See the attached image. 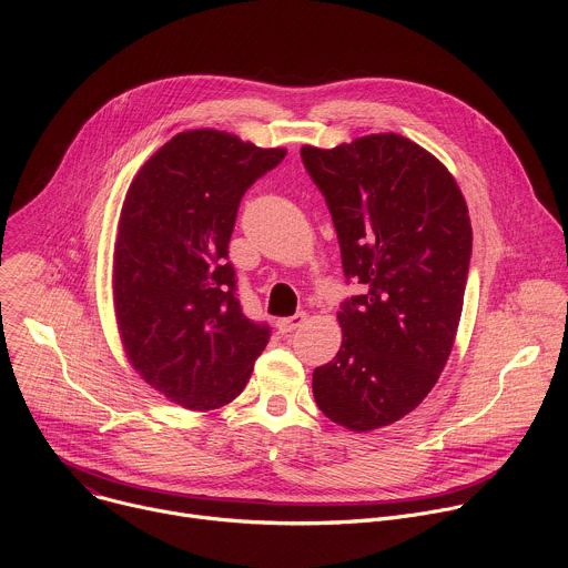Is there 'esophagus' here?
<instances>
[{
    "instance_id": "34e87169",
    "label": "esophagus",
    "mask_w": 568,
    "mask_h": 568,
    "mask_svg": "<svg viewBox=\"0 0 568 568\" xmlns=\"http://www.w3.org/2000/svg\"><path fill=\"white\" fill-rule=\"evenodd\" d=\"M303 323H305V314L301 312V314H294V316H285V318H278V321H276V328H278V333L287 335V333H294L296 328H301Z\"/></svg>"
}]
</instances>
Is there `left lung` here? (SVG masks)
<instances>
[{
    "instance_id": "left-lung-1",
    "label": "left lung",
    "mask_w": 568,
    "mask_h": 568,
    "mask_svg": "<svg viewBox=\"0 0 568 568\" xmlns=\"http://www.w3.org/2000/svg\"><path fill=\"white\" fill-rule=\"evenodd\" d=\"M326 197L346 278L364 292L337 312L342 348L312 373L316 407L351 432L412 414L454 348L471 224L454 175L412 139L384 132L301 148Z\"/></svg>"
}]
</instances>
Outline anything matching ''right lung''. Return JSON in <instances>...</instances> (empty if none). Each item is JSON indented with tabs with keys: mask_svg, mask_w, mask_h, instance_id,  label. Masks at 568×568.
<instances>
[{
	"mask_svg": "<svg viewBox=\"0 0 568 568\" xmlns=\"http://www.w3.org/2000/svg\"><path fill=\"white\" fill-rule=\"evenodd\" d=\"M285 154L222 130H186L125 193L112 263L121 344L141 379L184 409L235 399L270 342V328L242 314L226 258L242 195Z\"/></svg>",
	"mask_w": 568,
	"mask_h": 568,
	"instance_id": "1",
	"label": "right lung"
}]
</instances>
